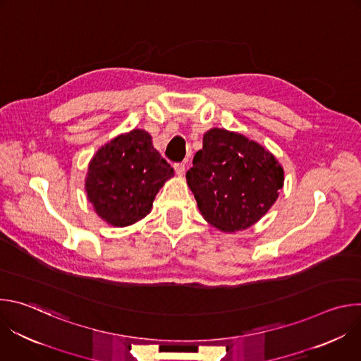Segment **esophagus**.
Listing matches in <instances>:
<instances>
[{"label": "esophagus", "mask_w": 361, "mask_h": 361, "mask_svg": "<svg viewBox=\"0 0 361 361\" xmlns=\"http://www.w3.org/2000/svg\"><path fill=\"white\" fill-rule=\"evenodd\" d=\"M174 170H176L177 176L183 177V176L185 174V164H184V163H178V164H176V166H174Z\"/></svg>", "instance_id": "34e87169"}]
</instances>
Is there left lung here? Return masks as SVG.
<instances>
[{
  "mask_svg": "<svg viewBox=\"0 0 361 361\" xmlns=\"http://www.w3.org/2000/svg\"><path fill=\"white\" fill-rule=\"evenodd\" d=\"M185 177L202 219L228 234L266 216L284 184L283 166L269 149L226 128L204 134Z\"/></svg>",
  "mask_w": 361,
  "mask_h": 361,
  "instance_id": "obj_1",
  "label": "left lung"
}]
</instances>
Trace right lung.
Wrapping results in <instances>:
<instances>
[{"label": "right lung", "mask_w": 361, "mask_h": 361, "mask_svg": "<svg viewBox=\"0 0 361 361\" xmlns=\"http://www.w3.org/2000/svg\"><path fill=\"white\" fill-rule=\"evenodd\" d=\"M173 176L151 135L134 128L99 147L90 160L87 200L102 221L127 227L149 214L154 198Z\"/></svg>", "instance_id": "right-lung-1"}]
</instances>
